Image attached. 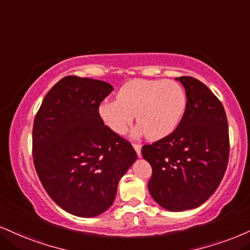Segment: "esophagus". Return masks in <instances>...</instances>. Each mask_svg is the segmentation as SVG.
<instances>
[{"label": "esophagus", "mask_w": 250, "mask_h": 250, "mask_svg": "<svg viewBox=\"0 0 250 250\" xmlns=\"http://www.w3.org/2000/svg\"><path fill=\"white\" fill-rule=\"evenodd\" d=\"M134 149H135V151H136V154H137L138 157H141V156H142V154H141V150H142V146H141L140 144H134Z\"/></svg>", "instance_id": "obj_1"}]
</instances>
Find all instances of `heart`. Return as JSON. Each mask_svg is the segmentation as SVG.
<instances>
[{"label":"heart","mask_w":250,"mask_h":250,"mask_svg":"<svg viewBox=\"0 0 250 250\" xmlns=\"http://www.w3.org/2000/svg\"><path fill=\"white\" fill-rule=\"evenodd\" d=\"M186 93L178 83L167 80L137 79L125 83L116 100H106L99 115L114 133L128 130L136 115L135 133L158 141L173 133L186 109Z\"/></svg>","instance_id":"b5f03b06"}]
</instances>
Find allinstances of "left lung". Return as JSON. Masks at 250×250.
I'll return each mask as SVG.
<instances>
[{"mask_svg":"<svg viewBox=\"0 0 250 250\" xmlns=\"http://www.w3.org/2000/svg\"><path fill=\"white\" fill-rule=\"evenodd\" d=\"M186 92V109L169 136L143 146L152 167L148 188L171 212L200 206L214 193L228 163L229 137L224 106L211 89L192 77L176 78Z\"/></svg>","mask_w":250,"mask_h":250,"instance_id":"obj_1","label":"left lung"}]
</instances>
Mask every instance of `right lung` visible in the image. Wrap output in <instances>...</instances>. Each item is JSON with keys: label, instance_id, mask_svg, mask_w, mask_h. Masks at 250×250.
<instances>
[{"label": "right lung", "instance_id": "1", "mask_svg": "<svg viewBox=\"0 0 250 250\" xmlns=\"http://www.w3.org/2000/svg\"><path fill=\"white\" fill-rule=\"evenodd\" d=\"M113 89L101 80L65 77L35 117L32 156L39 179L57 205L81 218L112 206L120 179L137 159L133 146L99 115Z\"/></svg>", "mask_w": 250, "mask_h": 250}]
</instances>
